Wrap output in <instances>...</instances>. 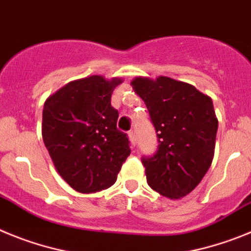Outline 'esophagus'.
<instances>
[{
  "label": "esophagus",
  "mask_w": 251,
  "mask_h": 251,
  "mask_svg": "<svg viewBox=\"0 0 251 251\" xmlns=\"http://www.w3.org/2000/svg\"><path fill=\"white\" fill-rule=\"evenodd\" d=\"M128 136H129V141H130V143H132V146H136V142H137L136 132H134V130H130Z\"/></svg>",
  "instance_id": "obj_1"
}]
</instances>
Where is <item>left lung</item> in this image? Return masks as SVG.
Wrapping results in <instances>:
<instances>
[{
  "label": "left lung",
  "instance_id": "1",
  "mask_svg": "<svg viewBox=\"0 0 251 251\" xmlns=\"http://www.w3.org/2000/svg\"><path fill=\"white\" fill-rule=\"evenodd\" d=\"M132 86L146 103L158 138L156 152L142 157L148 185L168 199H181L211 166L219 126L211 98L167 76L136 77Z\"/></svg>",
  "mask_w": 251,
  "mask_h": 251
}]
</instances>
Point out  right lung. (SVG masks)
<instances>
[{
    "mask_svg": "<svg viewBox=\"0 0 251 251\" xmlns=\"http://www.w3.org/2000/svg\"><path fill=\"white\" fill-rule=\"evenodd\" d=\"M121 83L93 75L66 84L44 104V143L75 191L93 194L114 185L130 154L127 134L117 128L118 110L110 104Z\"/></svg>",
    "mask_w": 251,
    "mask_h": 251,
    "instance_id": "obj_1",
    "label": "right lung"
}]
</instances>
